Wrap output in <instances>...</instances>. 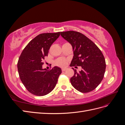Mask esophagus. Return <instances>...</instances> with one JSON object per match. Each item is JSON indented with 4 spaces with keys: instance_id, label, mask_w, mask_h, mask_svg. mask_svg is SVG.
<instances>
[{
    "instance_id": "obj_1",
    "label": "esophagus",
    "mask_w": 125,
    "mask_h": 125,
    "mask_svg": "<svg viewBox=\"0 0 125 125\" xmlns=\"http://www.w3.org/2000/svg\"><path fill=\"white\" fill-rule=\"evenodd\" d=\"M66 69H67V68H63L62 69V71H65Z\"/></svg>"
}]
</instances>
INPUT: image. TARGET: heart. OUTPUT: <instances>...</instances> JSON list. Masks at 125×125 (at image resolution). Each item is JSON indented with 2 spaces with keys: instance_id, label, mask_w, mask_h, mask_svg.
Segmentation results:
<instances>
[{
  "instance_id": "b5f03b06",
  "label": "heart",
  "mask_w": 125,
  "mask_h": 125,
  "mask_svg": "<svg viewBox=\"0 0 125 125\" xmlns=\"http://www.w3.org/2000/svg\"><path fill=\"white\" fill-rule=\"evenodd\" d=\"M55 63L57 66L59 67H64L67 65L68 60L64 58H60L56 60Z\"/></svg>"
}]
</instances>
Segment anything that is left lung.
<instances>
[{
    "label": "left lung",
    "mask_w": 125,
    "mask_h": 125,
    "mask_svg": "<svg viewBox=\"0 0 125 125\" xmlns=\"http://www.w3.org/2000/svg\"><path fill=\"white\" fill-rule=\"evenodd\" d=\"M60 35L71 45L73 57L70 66H81L70 79L71 83L79 92L92 91L103 80L106 62L102 52L93 42L83 34L73 31L61 32Z\"/></svg>",
    "instance_id": "8db88e82"
}]
</instances>
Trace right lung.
Segmentation results:
<instances>
[{
	"label": "right lung",
	"instance_id": "obj_1",
	"mask_svg": "<svg viewBox=\"0 0 125 125\" xmlns=\"http://www.w3.org/2000/svg\"><path fill=\"white\" fill-rule=\"evenodd\" d=\"M60 32L42 33L36 36L26 45L18 62V70L21 80L29 92L37 96H44L54 89L60 68L57 66L49 70L43 69V60L48 50L57 39Z\"/></svg>",
	"mask_w": 125,
	"mask_h": 125
}]
</instances>
